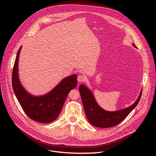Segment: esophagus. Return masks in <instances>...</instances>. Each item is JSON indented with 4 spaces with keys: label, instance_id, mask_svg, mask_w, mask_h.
Returning <instances> with one entry per match:
<instances>
[{
    "label": "esophagus",
    "instance_id": "obj_1",
    "mask_svg": "<svg viewBox=\"0 0 156 156\" xmlns=\"http://www.w3.org/2000/svg\"><path fill=\"white\" fill-rule=\"evenodd\" d=\"M86 76L83 75H80L77 78L78 82H84L86 80Z\"/></svg>",
    "mask_w": 156,
    "mask_h": 156
}]
</instances>
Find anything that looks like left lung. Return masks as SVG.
I'll return each mask as SVG.
<instances>
[{
    "instance_id": "8db88e82",
    "label": "left lung",
    "mask_w": 156,
    "mask_h": 156,
    "mask_svg": "<svg viewBox=\"0 0 156 156\" xmlns=\"http://www.w3.org/2000/svg\"><path fill=\"white\" fill-rule=\"evenodd\" d=\"M133 46L136 48L134 44ZM79 91L87 120L93 126L99 128L112 127L122 122L138 105L142 94L141 91L136 101L129 107L115 112H108L98 104L93 93L84 84L80 86Z\"/></svg>"
}]
</instances>
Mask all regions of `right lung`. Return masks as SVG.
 <instances>
[{
  "instance_id": "1",
  "label": "right lung",
  "mask_w": 156,
  "mask_h": 156,
  "mask_svg": "<svg viewBox=\"0 0 156 156\" xmlns=\"http://www.w3.org/2000/svg\"><path fill=\"white\" fill-rule=\"evenodd\" d=\"M21 46L15 61L12 83L15 94L27 116L40 123H50L59 115L69 92L77 86L76 75L64 78L53 90L42 96L30 94L22 86L18 78V63Z\"/></svg>"
}]
</instances>
